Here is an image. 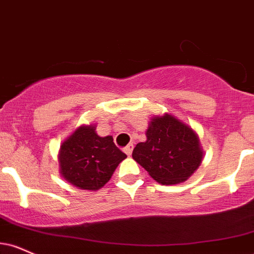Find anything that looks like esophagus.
<instances>
[{"mask_svg":"<svg viewBox=\"0 0 254 254\" xmlns=\"http://www.w3.org/2000/svg\"><path fill=\"white\" fill-rule=\"evenodd\" d=\"M132 149H133V145L129 144V145L125 146V148H124V152L127 155V156H130V155L132 154Z\"/></svg>","mask_w":254,"mask_h":254,"instance_id":"1","label":"esophagus"}]
</instances>
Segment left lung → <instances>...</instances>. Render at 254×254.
<instances>
[{
  "label": "left lung",
  "instance_id": "8db88e82",
  "mask_svg": "<svg viewBox=\"0 0 254 254\" xmlns=\"http://www.w3.org/2000/svg\"><path fill=\"white\" fill-rule=\"evenodd\" d=\"M145 136V142L133 149L132 158L161 185L185 182L203 160L196 131L168 112L150 119Z\"/></svg>",
  "mask_w": 254,
  "mask_h": 254
}]
</instances>
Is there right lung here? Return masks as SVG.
Instances as JSON below:
<instances>
[{
  "label": "right lung",
  "mask_w": 254,
  "mask_h": 254,
  "mask_svg": "<svg viewBox=\"0 0 254 254\" xmlns=\"http://www.w3.org/2000/svg\"><path fill=\"white\" fill-rule=\"evenodd\" d=\"M96 124L80 125L61 143L59 172L64 180L82 190H98L114 175L127 155L115 145L112 136L100 137Z\"/></svg>",
  "instance_id": "obj_1"
}]
</instances>
